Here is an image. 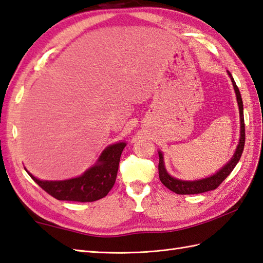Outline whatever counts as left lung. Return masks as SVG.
Returning a JSON list of instances; mask_svg holds the SVG:
<instances>
[{
	"label": "left lung",
	"instance_id": "1",
	"mask_svg": "<svg viewBox=\"0 0 263 263\" xmlns=\"http://www.w3.org/2000/svg\"><path fill=\"white\" fill-rule=\"evenodd\" d=\"M229 73L230 78L232 80L233 86H234V91L236 95V100L238 104V110H240V119H241V132H240V142H238V145L236 147V151L234 155H233L232 159L229 161V163L220 168L217 173L213 174L212 177H208L201 180H195V181H183V180H179L171 177L165 170L164 166V161H163V154L161 152H159V156H160V162H159V176L161 182L164 184L167 189H170L171 191L176 192L178 195H196V194H202V192L206 191H211L217 188V186L223 182V181L230 176V173L233 171V168L235 167V165L238 163L241 159V155L243 153L244 149V143H246V126H244V116H243V101L241 98V93L240 90L235 83L234 79H233L232 74L227 71Z\"/></svg>",
	"mask_w": 263,
	"mask_h": 263
}]
</instances>
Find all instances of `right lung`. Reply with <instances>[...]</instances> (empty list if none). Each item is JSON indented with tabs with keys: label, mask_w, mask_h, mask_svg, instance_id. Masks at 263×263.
I'll return each mask as SVG.
<instances>
[{
	"label": "right lung",
	"mask_w": 263,
	"mask_h": 263,
	"mask_svg": "<svg viewBox=\"0 0 263 263\" xmlns=\"http://www.w3.org/2000/svg\"><path fill=\"white\" fill-rule=\"evenodd\" d=\"M126 143L110 145L104 149L97 163L82 176L63 181H43L28 174L40 188L58 200L91 202L106 197L115 184L119 161Z\"/></svg>",
	"instance_id": "1"
}]
</instances>
